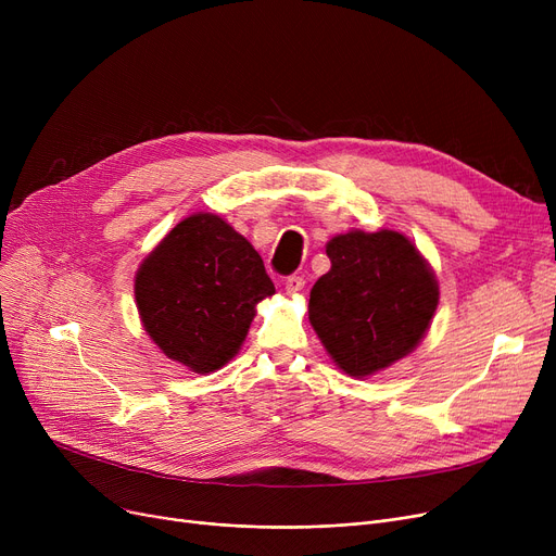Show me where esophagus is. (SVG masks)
<instances>
[{
	"label": "esophagus",
	"instance_id": "obj_1",
	"mask_svg": "<svg viewBox=\"0 0 556 556\" xmlns=\"http://www.w3.org/2000/svg\"><path fill=\"white\" fill-rule=\"evenodd\" d=\"M281 283H283V288L288 290V293H300V290H304L306 281L300 275H288V277L281 279Z\"/></svg>",
	"mask_w": 556,
	"mask_h": 556
}]
</instances>
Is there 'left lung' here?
<instances>
[{"label": "left lung", "instance_id": "1", "mask_svg": "<svg viewBox=\"0 0 556 556\" xmlns=\"http://www.w3.org/2000/svg\"><path fill=\"white\" fill-rule=\"evenodd\" d=\"M331 270L311 290L308 319L336 365L369 376L410 354L440 302V288L403 233L346 231L327 243Z\"/></svg>", "mask_w": 556, "mask_h": 556}]
</instances>
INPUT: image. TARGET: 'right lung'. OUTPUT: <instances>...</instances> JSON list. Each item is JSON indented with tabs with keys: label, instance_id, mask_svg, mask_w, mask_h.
I'll list each match as a JSON object with an SVG mask.
<instances>
[{
	"label": "right lung",
	"instance_id": "right-lung-1",
	"mask_svg": "<svg viewBox=\"0 0 556 556\" xmlns=\"http://www.w3.org/2000/svg\"><path fill=\"white\" fill-rule=\"evenodd\" d=\"M275 295L258 252L212 214L175 225L135 279L141 323L162 352L198 374L239 352L254 306Z\"/></svg>",
	"mask_w": 556,
	"mask_h": 556
}]
</instances>
